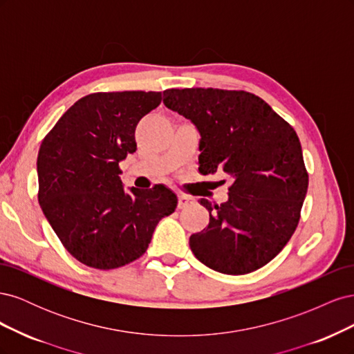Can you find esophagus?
Returning a JSON list of instances; mask_svg holds the SVG:
<instances>
[{"instance_id":"obj_1","label":"esophagus","mask_w":354,"mask_h":354,"mask_svg":"<svg viewBox=\"0 0 354 354\" xmlns=\"http://www.w3.org/2000/svg\"><path fill=\"white\" fill-rule=\"evenodd\" d=\"M194 202H195L194 198H190V196H187V195H178L177 208H178V209H183V208L192 205V203H194Z\"/></svg>"}]
</instances>
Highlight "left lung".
<instances>
[{
    "mask_svg": "<svg viewBox=\"0 0 354 354\" xmlns=\"http://www.w3.org/2000/svg\"><path fill=\"white\" fill-rule=\"evenodd\" d=\"M164 103L201 133L199 171L229 174V201L211 203L208 226L189 245L196 259L226 274L272 261L294 234L308 187L301 143L261 97L242 90L169 88Z\"/></svg>",
    "mask_w": 354,
    "mask_h": 354,
    "instance_id": "left-lung-1",
    "label": "left lung"
}]
</instances>
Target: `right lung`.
<instances>
[{"instance_id":"add662e5","label":"right lung","mask_w":354,"mask_h":354,"mask_svg":"<svg viewBox=\"0 0 354 354\" xmlns=\"http://www.w3.org/2000/svg\"><path fill=\"white\" fill-rule=\"evenodd\" d=\"M160 100V91L88 94L41 143V209L68 252L93 269H118L142 257L159 220L177 207L165 186L127 194L120 177V160L137 151L138 121Z\"/></svg>"}]
</instances>
